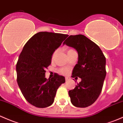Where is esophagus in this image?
<instances>
[{"mask_svg":"<svg viewBox=\"0 0 123 123\" xmlns=\"http://www.w3.org/2000/svg\"><path fill=\"white\" fill-rule=\"evenodd\" d=\"M68 80H69V78H68V77H66V78H65V81H68Z\"/></svg>","mask_w":123,"mask_h":123,"instance_id":"obj_1","label":"esophagus"}]
</instances>
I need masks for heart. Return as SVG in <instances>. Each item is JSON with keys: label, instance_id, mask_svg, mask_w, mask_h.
<instances>
[{"label": "heart", "instance_id": "heart-1", "mask_svg": "<svg viewBox=\"0 0 123 123\" xmlns=\"http://www.w3.org/2000/svg\"><path fill=\"white\" fill-rule=\"evenodd\" d=\"M74 51V50L72 49H68V50H67V53H69L70 52H72ZM56 53H57V50H55V51H54V52H53L52 55V58H51V59L52 61H54V59H55V56H56ZM58 71L60 74H63V75H66L69 72V70H68V69H67V68H60V69L58 70Z\"/></svg>", "mask_w": 123, "mask_h": 123}]
</instances>
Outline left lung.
<instances>
[{
    "label": "left lung",
    "mask_w": 123,
    "mask_h": 123,
    "mask_svg": "<svg viewBox=\"0 0 123 123\" xmlns=\"http://www.w3.org/2000/svg\"><path fill=\"white\" fill-rule=\"evenodd\" d=\"M64 44L75 48L78 54L72 77L81 78V81L68 91L71 101L77 107H87L102 91L106 75L105 57L99 46L83 35L69 36Z\"/></svg>",
    "instance_id": "1"
}]
</instances>
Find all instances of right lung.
Returning <instances> with one entry per match:
<instances>
[{"instance_id":"1","label":"right lung","mask_w":123,"mask_h":123,"mask_svg":"<svg viewBox=\"0 0 123 123\" xmlns=\"http://www.w3.org/2000/svg\"><path fill=\"white\" fill-rule=\"evenodd\" d=\"M68 35L40 32L28 40L16 64L17 82L27 101L38 108H45L54 101L56 91L65 82L64 77L55 73L51 78L45 74L51 64L52 55Z\"/></svg>"}]
</instances>
